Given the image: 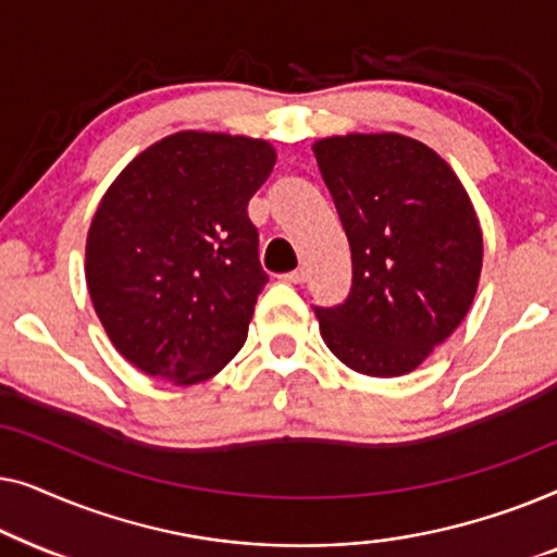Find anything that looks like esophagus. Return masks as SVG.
<instances>
[{
    "label": "esophagus",
    "instance_id": "34e87169",
    "mask_svg": "<svg viewBox=\"0 0 557 557\" xmlns=\"http://www.w3.org/2000/svg\"><path fill=\"white\" fill-rule=\"evenodd\" d=\"M307 276H309V271L307 269H304V265H301V269H296V271H292V273H286V281H288V284H304V281H307Z\"/></svg>",
    "mask_w": 557,
    "mask_h": 557
}]
</instances>
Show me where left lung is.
I'll return each mask as SVG.
<instances>
[{
	"label": "left lung",
	"instance_id": "8db88e82",
	"mask_svg": "<svg viewBox=\"0 0 557 557\" xmlns=\"http://www.w3.org/2000/svg\"><path fill=\"white\" fill-rule=\"evenodd\" d=\"M311 151L352 256L347 301L314 309L324 345L360 375H408L474 304L484 261L474 202L446 159L410 136H326Z\"/></svg>",
	"mask_w": 557,
	"mask_h": 557
}]
</instances>
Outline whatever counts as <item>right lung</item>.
Returning a JSON list of instances; mask_svg holds the SVG:
<instances>
[{
    "label": "right lung",
    "instance_id": "right-lung-1",
    "mask_svg": "<svg viewBox=\"0 0 557 557\" xmlns=\"http://www.w3.org/2000/svg\"><path fill=\"white\" fill-rule=\"evenodd\" d=\"M273 164L271 141L187 128L139 151L106 189L86 284L136 370L195 385L238 355L269 281L246 208Z\"/></svg>",
    "mask_w": 557,
    "mask_h": 557
}]
</instances>
